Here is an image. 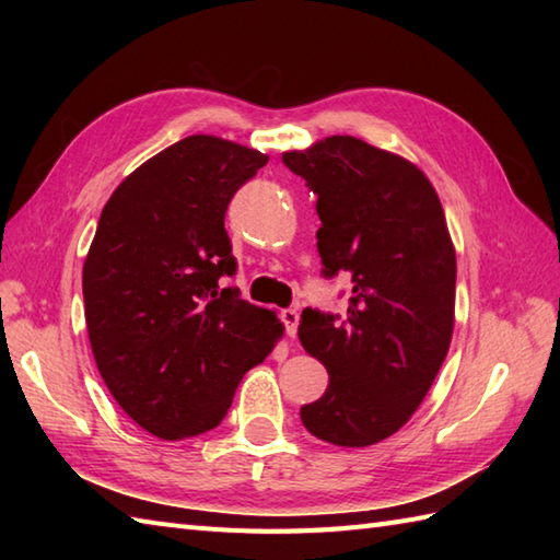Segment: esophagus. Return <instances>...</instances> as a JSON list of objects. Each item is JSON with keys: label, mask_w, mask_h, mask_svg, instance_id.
I'll return each mask as SVG.
<instances>
[{"label": "esophagus", "mask_w": 560, "mask_h": 560, "mask_svg": "<svg viewBox=\"0 0 560 560\" xmlns=\"http://www.w3.org/2000/svg\"><path fill=\"white\" fill-rule=\"evenodd\" d=\"M281 319H283V325H287V335L291 339L299 335V319H301L299 311H293V307H289V311L281 313Z\"/></svg>", "instance_id": "34e87169"}]
</instances>
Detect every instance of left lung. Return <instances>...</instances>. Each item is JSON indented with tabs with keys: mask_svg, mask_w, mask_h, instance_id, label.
<instances>
[{
	"mask_svg": "<svg viewBox=\"0 0 560 560\" xmlns=\"http://www.w3.org/2000/svg\"><path fill=\"white\" fill-rule=\"evenodd\" d=\"M283 163L317 195L325 277L347 271L353 287L341 323L301 315L303 349L329 373L301 421L329 445H375L421 407L450 349L457 257L445 211L419 165L349 135Z\"/></svg>",
	"mask_w": 560,
	"mask_h": 560,
	"instance_id": "left-lung-1",
	"label": "left lung"
}]
</instances>
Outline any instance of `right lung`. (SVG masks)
Returning <instances> with one entry per match:
<instances>
[{"mask_svg":"<svg viewBox=\"0 0 560 560\" xmlns=\"http://www.w3.org/2000/svg\"><path fill=\"white\" fill-rule=\"evenodd\" d=\"M269 156L192 135L141 163L105 201L83 261L93 359L122 411L163 440L217 428L249 368L277 347V313L221 289L225 209Z\"/></svg>","mask_w":560,"mask_h":560,"instance_id":"obj_1","label":"right lung"}]
</instances>
